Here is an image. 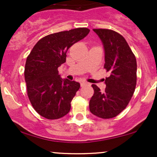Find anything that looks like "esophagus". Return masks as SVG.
Returning a JSON list of instances; mask_svg holds the SVG:
<instances>
[{"label": "esophagus", "instance_id": "obj_1", "mask_svg": "<svg viewBox=\"0 0 157 157\" xmlns=\"http://www.w3.org/2000/svg\"><path fill=\"white\" fill-rule=\"evenodd\" d=\"M89 83L87 82H85V81H82L81 83H80V85H81V86H86V85H88Z\"/></svg>", "mask_w": 157, "mask_h": 157}]
</instances>
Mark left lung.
I'll list each match as a JSON object with an SVG mask.
<instances>
[{
  "mask_svg": "<svg viewBox=\"0 0 157 157\" xmlns=\"http://www.w3.org/2000/svg\"><path fill=\"white\" fill-rule=\"evenodd\" d=\"M105 49L104 68L111 73L105 80L104 93L93 84L94 93L90 100V111L99 118L117 116L127 107L137 83V61L128 42L121 34L107 29H94Z\"/></svg>",
  "mask_w": 157,
  "mask_h": 157,
  "instance_id": "left-lung-1",
  "label": "left lung"
}]
</instances>
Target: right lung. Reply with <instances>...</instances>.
Listing matches in <instances>:
<instances>
[{
  "mask_svg": "<svg viewBox=\"0 0 157 157\" xmlns=\"http://www.w3.org/2000/svg\"><path fill=\"white\" fill-rule=\"evenodd\" d=\"M89 33L87 28H77L48 35L35 45L28 55L24 71L27 95L41 116L58 119L70 112L71 102L80 84L62 80L58 68L66 61L70 47Z\"/></svg>",
  "mask_w": 157,
  "mask_h": 157,
  "instance_id": "right-lung-1",
  "label": "right lung"
}]
</instances>
